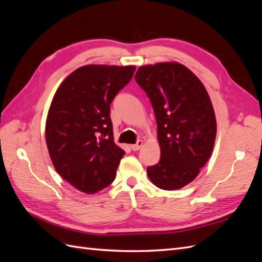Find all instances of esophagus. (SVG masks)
Returning a JSON list of instances; mask_svg holds the SVG:
<instances>
[{
	"label": "esophagus",
	"instance_id": "1",
	"mask_svg": "<svg viewBox=\"0 0 262 262\" xmlns=\"http://www.w3.org/2000/svg\"><path fill=\"white\" fill-rule=\"evenodd\" d=\"M143 144H144L143 140H140V139H139L136 144H133V145H130V148H132L134 151H136V150H138V149L140 148V147L143 146Z\"/></svg>",
	"mask_w": 262,
	"mask_h": 262
}]
</instances>
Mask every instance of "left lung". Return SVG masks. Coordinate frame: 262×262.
Returning <instances> with one entry per match:
<instances>
[{
  "label": "left lung",
  "mask_w": 262,
  "mask_h": 262,
  "mask_svg": "<svg viewBox=\"0 0 262 262\" xmlns=\"http://www.w3.org/2000/svg\"><path fill=\"white\" fill-rule=\"evenodd\" d=\"M137 84L149 97L157 122L159 163L147 167L150 182L164 190L191 183L210 158L217 122L201 80L177 62L140 66Z\"/></svg>",
  "instance_id": "left-lung-1"
}]
</instances>
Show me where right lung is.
I'll list each match as a JSON object with an SVG mask.
<instances>
[{
    "label": "right lung",
    "mask_w": 262,
    "mask_h": 262,
    "mask_svg": "<svg viewBox=\"0 0 262 262\" xmlns=\"http://www.w3.org/2000/svg\"><path fill=\"white\" fill-rule=\"evenodd\" d=\"M135 66L85 65L58 86L45 124L55 170L85 193L111 185L125 151L114 143L111 103L128 84Z\"/></svg>",
    "instance_id": "1"
}]
</instances>
